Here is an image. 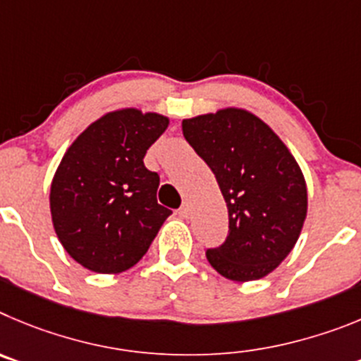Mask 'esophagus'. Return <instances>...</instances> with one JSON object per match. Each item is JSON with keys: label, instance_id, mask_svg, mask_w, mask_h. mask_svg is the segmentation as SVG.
Listing matches in <instances>:
<instances>
[{"label": "esophagus", "instance_id": "1", "mask_svg": "<svg viewBox=\"0 0 361 361\" xmlns=\"http://www.w3.org/2000/svg\"><path fill=\"white\" fill-rule=\"evenodd\" d=\"M178 214H180V217H188V216H190V204H188V203L181 204L180 210H178Z\"/></svg>", "mask_w": 361, "mask_h": 361}]
</instances>
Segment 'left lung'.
I'll list each match as a JSON object with an SVG mask.
<instances>
[{
	"instance_id": "obj_1",
	"label": "left lung",
	"mask_w": 361,
	"mask_h": 361,
	"mask_svg": "<svg viewBox=\"0 0 361 361\" xmlns=\"http://www.w3.org/2000/svg\"><path fill=\"white\" fill-rule=\"evenodd\" d=\"M185 140L216 174L228 209V235L207 259L230 281H257L293 250L307 214L297 160L259 116L225 108L185 118Z\"/></svg>"
}]
</instances>
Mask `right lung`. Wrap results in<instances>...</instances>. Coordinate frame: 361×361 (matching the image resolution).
Here are the masks:
<instances>
[{
	"mask_svg": "<svg viewBox=\"0 0 361 361\" xmlns=\"http://www.w3.org/2000/svg\"><path fill=\"white\" fill-rule=\"evenodd\" d=\"M167 126L158 113L116 109L87 126L64 152L50 187L51 223L84 268H133L173 214L157 201L160 176L144 165Z\"/></svg>",
	"mask_w": 361,
	"mask_h": 361,
	"instance_id": "1",
	"label": "right lung"
}]
</instances>
